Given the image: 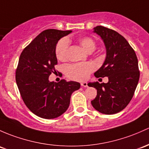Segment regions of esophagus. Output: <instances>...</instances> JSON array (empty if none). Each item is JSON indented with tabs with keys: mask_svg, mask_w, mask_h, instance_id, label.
Wrapping results in <instances>:
<instances>
[{
	"mask_svg": "<svg viewBox=\"0 0 149 149\" xmlns=\"http://www.w3.org/2000/svg\"><path fill=\"white\" fill-rule=\"evenodd\" d=\"M81 86L83 87H88V84L86 82H82L81 83Z\"/></svg>",
	"mask_w": 149,
	"mask_h": 149,
	"instance_id": "34e87169",
	"label": "esophagus"
}]
</instances>
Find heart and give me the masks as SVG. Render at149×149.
<instances>
[{"label": "heart", "mask_w": 149, "mask_h": 149, "mask_svg": "<svg viewBox=\"0 0 149 149\" xmlns=\"http://www.w3.org/2000/svg\"><path fill=\"white\" fill-rule=\"evenodd\" d=\"M81 46L88 51L92 52L95 50V40L90 36H82L78 39ZM69 48V40L65 38L58 40L56 46L55 54L56 58L61 61H65L68 57V51ZM95 66L91 62L72 63L66 65L65 68V75L70 79L76 81H84L88 78L89 75L95 70Z\"/></svg>", "instance_id": "1"}]
</instances>
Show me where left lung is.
Masks as SVG:
<instances>
[{
	"label": "left lung",
	"instance_id": "8db88e82",
	"mask_svg": "<svg viewBox=\"0 0 149 149\" xmlns=\"http://www.w3.org/2000/svg\"><path fill=\"white\" fill-rule=\"evenodd\" d=\"M94 32L101 37L106 48V60L94 75L96 78L107 76L109 82L88 84L97 90L91 104L101 113H116L127 106L136 88L140 76L137 56L125 38L116 31L98 26Z\"/></svg>",
	"mask_w": 149,
	"mask_h": 149
}]
</instances>
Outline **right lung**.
I'll list each match as a JSON object with an SVG mask.
<instances>
[{
    "label": "right lung",
    "instance_id": "right-lung-1",
    "mask_svg": "<svg viewBox=\"0 0 149 149\" xmlns=\"http://www.w3.org/2000/svg\"><path fill=\"white\" fill-rule=\"evenodd\" d=\"M71 31L47 29L22 51L15 70V81L26 106L35 115L46 119L57 118L68 109L72 93L79 83L61 80L50 82L57 65L55 49L58 41Z\"/></svg>",
    "mask_w": 149,
    "mask_h": 149
}]
</instances>
